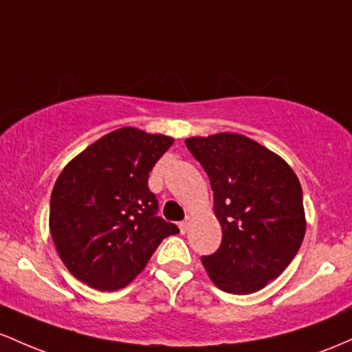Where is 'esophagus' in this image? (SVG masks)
Returning a JSON list of instances; mask_svg holds the SVG:
<instances>
[{
	"instance_id": "esophagus-1",
	"label": "esophagus",
	"mask_w": 352,
	"mask_h": 352,
	"mask_svg": "<svg viewBox=\"0 0 352 352\" xmlns=\"http://www.w3.org/2000/svg\"><path fill=\"white\" fill-rule=\"evenodd\" d=\"M191 221H192V219L188 216L186 219L181 221V223H179V229H181V232H183V234H186V232H188L189 226H191Z\"/></svg>"
}]
</instances>
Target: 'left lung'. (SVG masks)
Returning <instances> with one entry per match:
<instances>
[{
  "label": "left lung",
  "mask_w": 352,
  "mask_h": 352,
  "mask_svg": "<svg viewBox=\"0 0 352 352\" xmlns=\"http://www.w3.org/2000/svg\"><path fill=\"white\" fill-rule=\"evenodd\" d=\"M188 149L208 173L219 250L203 256L211 281L231 294L263 289L289 266L306 232L302 189L291 166L238 133L192 136Z\"/></svg>",
  "instance_id": "1"
}]
</instances>
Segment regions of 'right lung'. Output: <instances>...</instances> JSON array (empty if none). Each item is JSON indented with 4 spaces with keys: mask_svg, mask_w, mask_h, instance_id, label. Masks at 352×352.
<instances>
[{
    "mask_svg": "<svg viewBox=\"0 0 352 352\" xmlns=\"http://www.w3.org/2000/svg\"><path fill=\"white\" fill-rule=\"evenodd\" d=\"M173 143L171 136L126 126L65 166L51 192L50 231L74 278L98 291L121 289L161 241L179 232L156 216L148 188L149 171Z\"/></svg>",
    "mask_w": 352,
    "mask_h": 352,
    "instance_id": "right-lung-1",
    "label": "right lung"
}]
</instances>
